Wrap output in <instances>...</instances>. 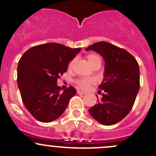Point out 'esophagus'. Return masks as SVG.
<instances>
[{
	"instance_id": "obj_1",
	"label": "esophagus",
	"mask_w": 156,
	"mask_h": 156,
	"mask_svg": "<svg viewBox=\"0 0 156 156\" xmlns=\"http://www.w3.org/2000/svg\"><path fill=\"white\" fill-rule=\"evenodd\" d=\"M77 93H78V94H80V95H83V94H85V93H86L85 92L79 90H77Z\"/></svg>"
}]
</instances>
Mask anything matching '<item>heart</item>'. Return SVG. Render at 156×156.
Wrapping results in <instances>:
<instances>
[{
	"label": "heart",
	"instance_id": "b5f03b06",
	"mask_svg": "<svg viewBox=\"0 0 156 156\" xmlns=\"http://www.w3.org/2000/svg\"><path fill=\"white\" fill-rule=\"evenodd\" d=\"M87 60L89 64L92 67L95 64L98 63H101V58L98 56V55H95V54H90L87 56ZM74 61H72L69 63V67L73 66ZM95 83L94 78H83V79H80L77 81V84H78V87L81 88V89H87L90 87V85L92 83Z\"/></svg>",
	"mask_w": 156,
	"mask_h": 156
}]
</instances>
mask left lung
<instances>
[{"instance_id":"8db88e82","label":"left lung","mask_w":156,"mask_h":156,"mask_svg":"<svg viewBox=\"0 0 156 156\" xmlns=\"http://www.w3.org/2000/svg\"><path fill=\"white\" fill-rule=\"evenodd\" d=\"M85 50L97 52L105 60L104 78L99 86L102 97L89 112L99 123L114 125L133 107L140 89L138 63L125 49L107 42H96Z\"/></svg>"}]
</instances>
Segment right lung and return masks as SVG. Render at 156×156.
I'll return each mask as SVG.
<instances>
[{"mask_svg": "<svg viewBox=\"0 0 156 156\" xmlns=\"http://www.w3.org/2000/svg\"><path fill=\"white\" fill-rule=\"evenodd\" d=\"M81 49L51 42L29 48L19 60L18 87L24 106L37 120L50 122L60 117L76 94L72 86L61 93L57 81Z\"/></svg>", "mask_w": 156, "mask_h": 156, "instance_id": "obj_1", "label": "right lung"}]
</instances>
